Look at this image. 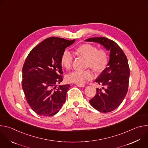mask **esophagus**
I'll list each match as a JSON object with an SVG mask.
<instances>
[{
    "label": "esophagus",
    "mask_w": 148,
    "mask_h": 148,
    "mask_svg": "<svg viewBox=\"0 0 148 148\" xmlns=\"http://www.w3.org/2000/svg\"><path fill=\"white\" fill-rule=\"evenodd\" d=\"M76 86L77 87H85V85H84V84H76Z\"/></svg>",
    "instance_id": "esophagus-1"
}]
</instances>
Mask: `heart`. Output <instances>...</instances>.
I'll list each match as a JSON object with an SVG mask.
<instances>
[{"label":"heart","mask_w":148,"mask_h":148,"mask_svg":"<svg viewBox=\"0 0 148 148\" xmlns=\"http://www.w3.org/2000/svg\"><path fill=\"white\" fill-rule=\"evenodd\" d=\"M78 52L87 58V66L91 67L97 71H101L106 67L108 63V56L103 50L98 49L91 45L85 44L81 46L77 50ZM73 54L66 50L63 51L61 57V64L66 69H70L72 65ZM93 73L90 70L84 71H74L66 75V79L69 82L82 84L87 80L92 79Z\"/></svg>","instance_id":"obj_1"}]
</instances>
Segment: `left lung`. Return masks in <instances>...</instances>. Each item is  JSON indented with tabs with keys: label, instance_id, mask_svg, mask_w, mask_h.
Segmentation results:
<instances>
[{
	"label": "left lung",
	"instance_id": "8db88e82",
	"mask_svg": "<svg viewBox=\"0 0 148 148\" xmlns=\"http://www.w3.org/2000/svg\"><path fill=\"white\" fill-rule=\"evenodd\" d=\"M85 41L98 43L110 51L107 67L95 79L102 87L97 88V94L90 103L99 112L112 111L119 106L128 92L130 75L128 59L121 47L108 38L93 37Z\"/></svg>",
	"mask_w": 148,
	"mask_h": 148
}]
</instances>
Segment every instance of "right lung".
Wrapping results in <instances>:
<instances>
[{
	"label": "right lung",
	"mask_w": 148,
	"mask_h": 148,
	"mask_svg": "<svg viewBox=\"0 0 148 148\" xmlns=\"http://www.w3.org/2000/svg\"><path fill=\"white\" fill-rule=\"evenodd\" d=\"M75 40L47 38L34 47L25 60L22 69L23 90L29 106L39 115H54L66 101L70 84L56 87L57 84L62 81V54Z\"/></svg>",
	"instance_id": "1"
}]
</instances>
